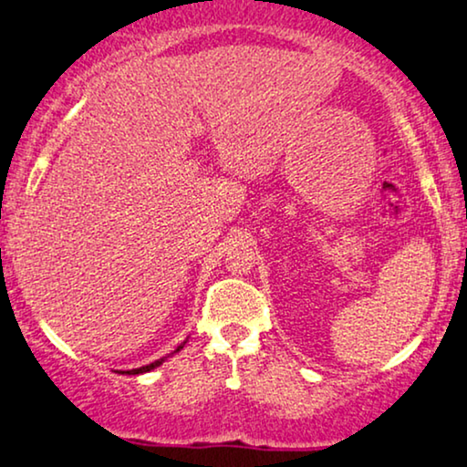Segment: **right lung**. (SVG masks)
I'll return each mask as SVG.
<instances>
[{"mask_svg":"<svg viewBox=\"0 0 467 467\" xmlns=\"http://www.w3.org/2000/svg\"><path fill=\"white\" fill-rule=\"evenodd\" d=\"M187 342V340H185ZM185 342H182V345H179V349L176 351H181L182 347H185ZM174 351V353H176ZM165 362V358H161V359H155V362L152 364H146V366H140V368H133V370H120V373H125V375H141V373H149V370H152V368H157V366H161Z\"/></svg>","mask_w":467,"mask_h":467,"instance_id":"add662e5","label":"right lung"}]
</instances>
